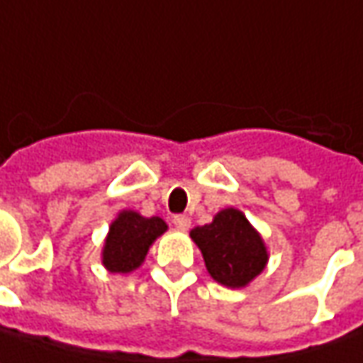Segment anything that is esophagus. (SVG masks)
Masks as SVG:
<instances>
[{
    "label": "esophagus",
    "instance_id": "esophagus-1",
    "mask_svg": "<svg viewBox=\"0 0 363 363\" xmlns=\"http://www.w3.org/2000/svg\"><path fill=\"white\" fill-rule=\"evenodd\" d=\"M174 225H176L179 231H187L189 225H191V219L187 215H174Z\"/></svg>",
    "mask_w": 363,
    "mask_h": 363
}]
</instances>
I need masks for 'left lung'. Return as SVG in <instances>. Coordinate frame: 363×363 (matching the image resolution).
<instances>
[{
  "label": "left lung",
  "mask_w": 363,
  "mask_h": 363,
  "mask_svg": "<svg viewBox=\"0 0 363 363\" xmlns=\"http://www.w3.org/2000/svg\"><path fill=\"white\" fill-rule=\"evenodd\" d=\"M191 239L203 255L211 279L229 289H243L267 267L264 241L243 211L227 207L213 221L191 229Z\"/></svg>",
  "instance_id": "obj_1"
}]
</instances>
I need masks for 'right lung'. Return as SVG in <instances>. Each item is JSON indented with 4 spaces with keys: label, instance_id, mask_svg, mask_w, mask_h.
<instances>
[{
    "label": "right lung",
    "instance_id": "add662e5",
    "mask_svg": "<svg viewBox=\"0 0 363 363\" xmlns=\"http://www.w3.org/2000/svg\"><path fill=\"white\" fill-rule=\"evenodd\" d=\"M167 225L160 217H142L136 211L124 209L112 221L102 249V264L110 272H132L144 262L148 249Z\"/></svg>",
    "mask_w": 363,
    "mask_h": 363
}]
</instances>
